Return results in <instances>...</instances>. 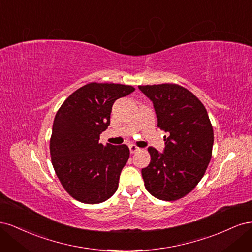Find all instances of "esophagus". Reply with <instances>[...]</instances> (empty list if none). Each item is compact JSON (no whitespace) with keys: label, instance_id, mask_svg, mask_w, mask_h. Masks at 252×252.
<instances>
[{"label":"esophagus","instance_id":"obj_1","mask_svg":"<svg viewBox=\"0 0 252 252\" xmlns=\"http://www.w3.org/2000/svg\"><path fill=\"white\" fill-rule=\"evenodd\" d=\"M129 149H130V152H131V154H135V152L141 151V148H140V147H138V146H135V145H133V144H130V145H129Z\"/></svg>","mask_w":252,"mask_h":252}]
</instances>
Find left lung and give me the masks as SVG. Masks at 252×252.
I'll list each match as a JSON object with an SVG mask.
<instances>
[{"label":"left lung","mask_w":252,"mask_h":252,"mask_svg":"<svg viewBox=\"0 0 252 252\" xmlns=\"http://www.w3.org/2000/svg\"><path fill=\"white\" fill-rule=\"evenodd\" d=\"M154 104L158 127L167 132L165 148L148 147L150 164L142 169L147 191L175 201L197 185L211 159L213 129L204 105L177 84L139 86Z\"/></svg>","instance_id":"8db88e82"}]
</instances>
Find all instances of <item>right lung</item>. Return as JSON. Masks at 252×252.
Wrapping results in <instances>:
<instances>
[{"label": "right lung", "mask_w": 252, "mask_h": 252, "mask_svg": "<svg viewBox=\"0 0 252 252\" xmlns=\"http://www.w3.org/2000/svg\"><path fill=\"white\" fill-rule=\"evenodd\" d=\"M135 89L113 83H89L75 90L58 110L52 125V166L66 191L85 204H98L117 191L129 158L126 145H103L112 105Z\"/></svg>", "instance_id": "obj_1"}]
</instances>
